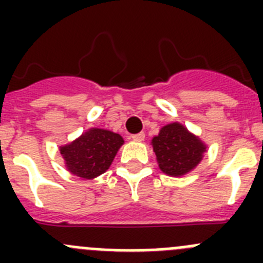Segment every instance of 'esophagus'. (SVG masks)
Listing matches in <instances>:
<instances>
[{
  "label": "esophagus",
  "instance_id": "obj_1",
  "mask_svg": "<svg viewBox=\"0 0 263 263\" xmlns=\"http://www.w3.org/2000/svg\"><path fill=\"white\" fill-rule=\"evenodd\" d=\"M132 139H133V141H137V142H141V141L145 139V133L133 134V136H132Z\"/></svg>",
  "mask_w": 263,
  "mask_h": 263
}]
</instances>
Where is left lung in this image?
I'll return each mask as SVG.
<instances>
[{"label":"left lung","mask_w":263,"mask_h":263,"mask_svg":"<svg viewBox=\"0 0 263 263\" xmlns=\"http://www.w3.org/2000/svg\"><path fill=\"white\" fill-rule=\"evenodd\" d=\"M152 143L159 168L171 176L184 175L191 171L205 152V146L200 139L188 133L178 122L162 127Z\"/></svg>","instance_id":"obj_1"}]
</instances>
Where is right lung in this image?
Instances as JSON below:
<instances>
[{
    "instance_id": "add662e5",
    "label": "right lung",
    "mask_w": 263,
    "mask_h": 263,
    "mask_svg": "<svg viewBox=\"0 0 263 263\" xmlns=\"http://www.w3.org/2000/svg\"><path fill=\"white\" fill-rule=\"evenodd\" d=\"M122 143L124 139L120 134L90 129L72 143L60 147V154L73 175L92 179L109 168Z\"/></svg>"
}]
</instances>
